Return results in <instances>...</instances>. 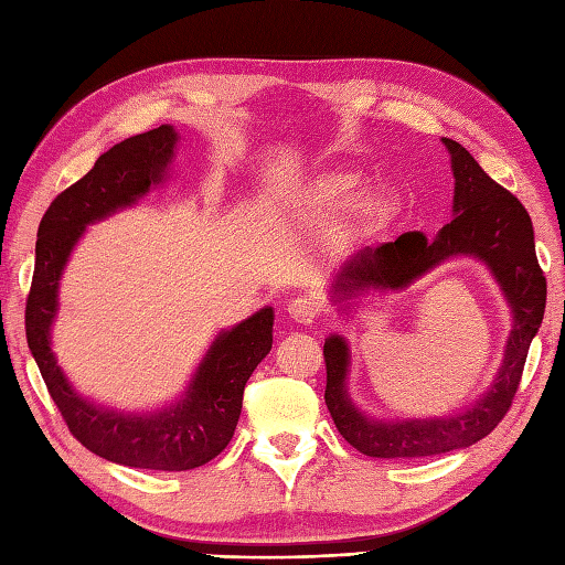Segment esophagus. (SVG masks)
<instances>
[{"instance_id":"esophagus-1","label":"esophagus","mask_w":565,"mask_h":565,"mask_svg":"<svg viewBox=\"0 0 565 565\" xmlns=\"http://www.w3.org/2000/svg\"><path fill=\"white\" fill-rule=\"evenodd\" d=\"M287 313H290V319L301 323V326H311L316 321V316H319V305L311 297H295L290 299V305H287Z\"/></svg>"}]
</instances>
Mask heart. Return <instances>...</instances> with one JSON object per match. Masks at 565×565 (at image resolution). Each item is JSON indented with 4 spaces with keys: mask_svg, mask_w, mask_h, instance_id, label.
<instances>
[{
    "mask_svg": "<svg viewBox=\"0 0 565 565\" xmlns=\"http://www.w3.org/2000/svg\"><path fill=\"white\" fill-rule=\"evenodd\" d=\"M362 186L364 179L352 170H323L299 189V203L316 217H333L350 204V227L364 239H379L397 223L403 201L388 186Z\"/></svg>",
    "mask_w": 565,
    "mask_h": 565,
    "instance_id": "b5f03b06",
    "label": "heart"
}]
</instances>
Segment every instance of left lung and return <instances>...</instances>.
I'll use <instances>...</instances> for the list:
<instances>
[{
	"label": "left lung",
	"mask_w": 565,
	"mask_h": 565,
	"mask_svg": "<svg viewBox=\"0 0 565 565\" xmlns=\"http://www.w3.org/2000/svg\"><path fill=\"white\" fill-rule=\"evenodd\" d=\"M450 153L452 220L434 239L407 232L376 249L350 256L330 282V301L348 311V299L364 292L405 290L422 275L450 258H475L484 266L511 309V333L505 340L501 366L491 386L472 405L444 417L374 419L356 407L348 391L352 352L348 340L326 338V405L340 436L369 458L412 460L460 450L481 441L497 429L513 403L530 342L544 319L546 278L536 264L532 220L511 191L479 168V162L458 141L441 139Z\"/></svg>",
	"instance_id": "obj_1"
}]
</instances>
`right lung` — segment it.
I'll return each instance as SVG.
<instances>
[{"mask_svg":"<svg viewBox=\"0 0 565 565\" xmlns=\"http://www.w3.org/2000/svg\"><path fill=\"white\" fill-rule=\"evenodd\" d=\"M179 139L170 124L124 139L50 203L38 227L25 305L31 354L68 431L109 462L162 472L211 462L235 436L246 381L273 348V307L220 330L184 393L158 409H117L81 395L52 352V326L60 313V280L86 227L134 209L150 189L168 182Z\"/></svg>","mask_w":565,"mask_h":565,"instance_id":"1","label":"right lung"}]
</instances>
